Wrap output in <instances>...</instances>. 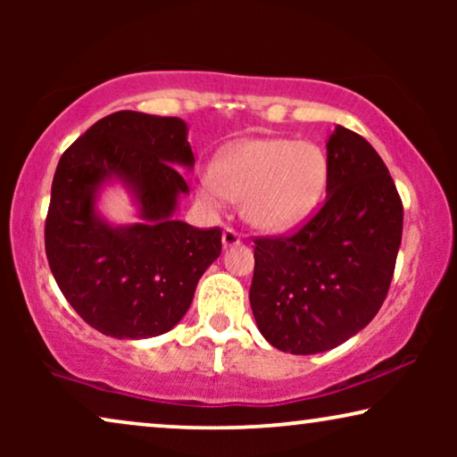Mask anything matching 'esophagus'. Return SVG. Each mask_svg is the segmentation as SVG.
<instances>
[{"mask_svg":"<svg viewBox=\"0 0 457 457\" xmlns=\"http://www.w3.org/2000/svg\"><path fill=\"white\" fill-rule=\"evenodd\" d=\"M241 243V233L239 230H235V228H230V227H227L222 230V245L224 247H233V245H239Z\"/></svg>","mask_w":457,"mask_h":457,"instance_id":"esophagus-1","label":"esophagus"}]
</instances>
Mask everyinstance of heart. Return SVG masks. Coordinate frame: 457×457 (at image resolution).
Listing matches in <instances>:
<instances>
[{
    "mask_svg": "<svg viewBox=\"0 0 457 457\" xmlns=\"http://www.w3.org/2000/svg\"><path fill=\"white\" fill-rule=\"evenodd\" d=\"M328 177V160L316 143L280 137L235 143L199 177V195L210 210L241 199L253 227L285 230L314 210Z\"/></svg>",
    "mask_w": 457,
    "mask_h": 457,
    "instance_id": "obj_1",
    "label": "heart"
}]
</instances>
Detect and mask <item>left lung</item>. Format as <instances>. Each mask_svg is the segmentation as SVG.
Listing matches in <instances>:
<instances>
[{
    "label": "left lung",
    "mask_w": 457,
    "mask_h": 457,
    "mask_svg": "<svg viewBox=\"0 0 457 457\" xmlns=\"http://www.w3.org/2000/svg\"><path fill=\"white\" fill-rule=\"evenodd\" d=\"M327 160L322 208L295 233L253 239V318L295 355L328 352L377 316L402 245V197L370 143L337 127Z\"/></svg>",
    "instance_id": "8db88e82"
}]
</instances>
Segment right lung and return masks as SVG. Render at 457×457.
<instances>
[{
    "instance_id": "obj_1",
    "label": "right lung",
    "mask_w": 457,
    "mask_h": 457,
    "mask_svg": "<svg viewBox=\"0 0 457 457\" xmlns=\"http://www.w3.org/2000/svg\"><path fill=\"white\" fill-rule=\"evenodd\" d=\"M177 164L193 166L180 118L114 112L62 154L46 218L49 268L77 314L116 339L170 330L189 310L197 280L222 252V230L174 220L189 193ZM120 178L143 223L112 228L95 212L96 189Z\"/></svg>"
}]
</instances>
